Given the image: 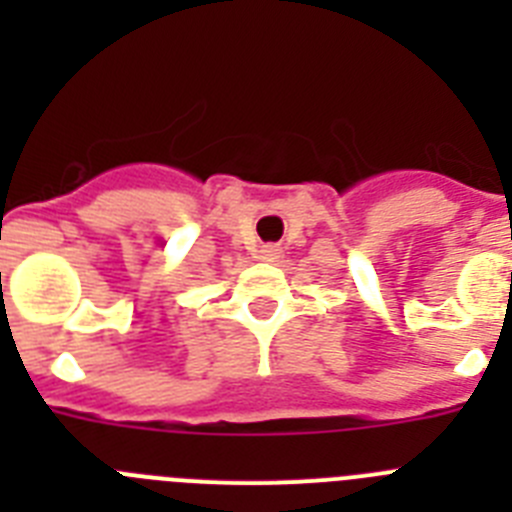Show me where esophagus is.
Returning <instances> with one entry per match:
<instances>
[{"label":"esophagus","instance_id":"34e87169","mask_svg":"<svg viewBox=\"0 0 512 512\" xmlns=\"http://www.w3.org/2000/svg\"><path fill=\"white\" fill-rule=\"evenodd\" d=\"M279 256V248L277 246H264L261 248V259L264 261H274Z\"/></svg>","mask_w":512,"mask_h":512}]
</instances>
